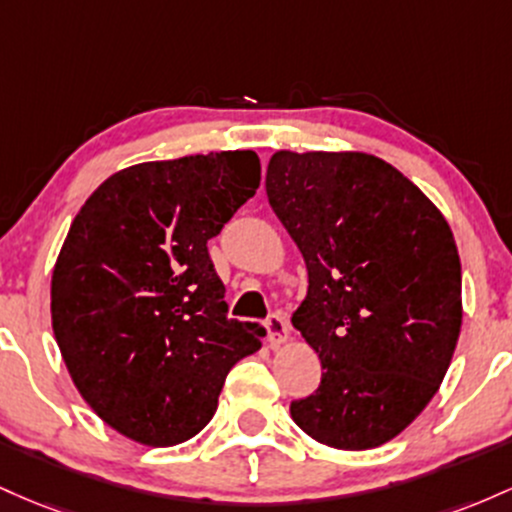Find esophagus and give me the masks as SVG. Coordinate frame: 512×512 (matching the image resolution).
Segmentation results:
<instances>
[{
  "label": "esophagus",
  "mask_w": 512,
  "mask_h": 512,
  "mask_svg": "<svg viewBox=\"0 0 512 512\" xmlns=\"http://www.w3.org/2000/svg\"><path fill=\"white\" fill-rule=\"evenodd\" d=\"M266 329H268V341H271L273 348L283 346V343L290 341V326H287V319L283 314H271L266 319Z\"/></svg>",
  "instance_id": "34e87169"
}]
</instances>
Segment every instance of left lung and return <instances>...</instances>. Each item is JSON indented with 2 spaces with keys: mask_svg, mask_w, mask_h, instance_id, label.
<instances>
[{
  "mask_svg": "<svg viewBox=\"0 0 512 512\" xmlns=\"http://www.w3.org/2000/svg\"><path fill=\"white\" fill-rule=\"evenodd\" d=\"M268 203L307 263L292 326L319 353L321 384L292 401L309 438L336 450L389 442L440 389L462 329L452 229L401 171L365 152H287Z\"/></svg>",
  "mask_w": 512,
  "mask_h": 512,
  "instance_id": "left-lung-1",
  "label": "left lung"
}]
</instances>
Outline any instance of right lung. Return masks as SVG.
Masks as SVG:
<instances>
[{"label": "right lung", "instance_id": "add662e5", "mask_svg": "<svg viewBox=\"0 0 512 512\" xmlns=\"http://www.w3.org/2000/svg\"><path fill=\"white\" fill-rule=\"evenodd\" d=\"M261 183L251 149L128 166L74 217L50 285L55 341L101 421L149 447L200 433L266 329L227 317L208 239Z\"/></svg>", "mask_w": 512, "mask_h": 512}]
</instances>
